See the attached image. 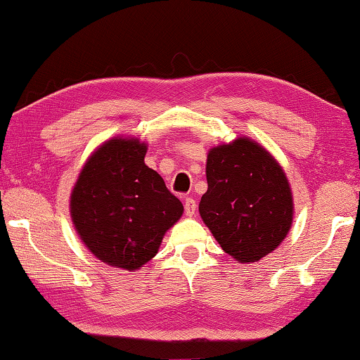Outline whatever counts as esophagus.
Wrapping results in <instances>:
<instances>
[{
  "instance_id": "esophagus-1",
  "label": "esophagus",
  "mask_w": 360,
  "mask_h": 360,
  "mask_svg": "<svg viewBox=\"0 0 360 360\" xmlns=\"http://www.w3.org/2000/svg\"><path fill=\"white\" fill-rule=\"evenodd\" d=\"M184 210H186V214L188 216V217H192V216H195L197 214V202H195L193 198H186V202H184Z\"/></svg>"
}]
</instances>
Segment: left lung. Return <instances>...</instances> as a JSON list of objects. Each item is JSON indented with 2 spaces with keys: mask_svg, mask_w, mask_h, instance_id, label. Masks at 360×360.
Masks as SVG:
<instances>
[{
  "mask_svg": "<svg viewBox=\"0 0 360 360\" xmlns=\"http://www.w3.org/2000/svg\"><path fill=\"white\" fill-rule=\"evenodd\" d=\"M206 181L198 211L225 252L249 264L281 245L294 221V197L283 167L264 146L238 136L211 148Z\"/></svg>",
  "mask_w": 360,
  "mask_h": 360,
  "instance_id": "left-lung-1",
  "label": "left lung"
}]
</instances>
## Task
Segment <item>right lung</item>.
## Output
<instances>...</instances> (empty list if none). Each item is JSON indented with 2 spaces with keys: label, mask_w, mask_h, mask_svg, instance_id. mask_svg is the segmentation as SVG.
<instances>
[{
  "label": "right lung",
  "mask_w": 360,
  "mask_h": 360,
  "mask_svg": "<svg viewBox=\"0 0 360 360\" xmlns=\"http://www.w3.org/2000/svg\"><path fill=\"white\" fill-rule=\"evenodd\" d=\"M148 144L114 136L84 163L71 191L79 238L106 265L136 271L154 257L184 206L144 163Z\"/></svg>",
  "instance_id": "right-lung-1"
}]
</instances>
